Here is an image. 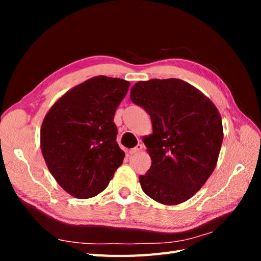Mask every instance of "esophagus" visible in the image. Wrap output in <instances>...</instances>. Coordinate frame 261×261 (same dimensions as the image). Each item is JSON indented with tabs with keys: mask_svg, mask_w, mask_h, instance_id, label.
<instances>
[{
	"mask_svg": "<svg viewBox=\"0 0 261 261\" xmlns=\"http://www.w3.org/2000/svg\"><path fill=\"white\" fill-rule=\"evenodd\" d=\"M141 149H143V145L138 144L136 147H134L133 149L129 150V153H130V154H136V153H138L139 151H141Z\"/></svg>",
	"mask_w": 261,
	"mask_h": 261,
	"instance_id": "34e87169",
	"label": "esophagus"
}]
</instances>
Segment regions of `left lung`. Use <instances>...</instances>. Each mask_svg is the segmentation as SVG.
I'll list each match as a JSON object with an SVG mask.
<instances>
[{
  "label": "left lung",
  "instance_id": "1",
  "mask_svg": "<svg viewBox=\"0 0 261 261\" xmlns=\"http://www.w3.org/2000/svg\"><path fill=\"white\" fill-rule=\"evenodd\" d=\"M130 100L151 117L144 144L151 165L139 183L153 200L174 206L188 200L215 171L223 141L221 115L213 102L177 78L138 82Z\"/></svg>",
  "mask_w": 261,
  "mask_h": 261
}]
</instances>
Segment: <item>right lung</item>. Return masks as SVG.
Returning <instances> with one entry per match:
<instances>
[{"mask_svg":"<svg viewBox=\"0 0 261 261\" xmlns=\"http://www.w3.org/2000/svg\"><path fill=\"white\" fill-rule=\"evenodd\" d=\"M129 85L121 78L94 76L63 94L43 118L40 147L46 167L75 198L103 192L123 163L113 120Z\"/></svg>","mask_w":261,"mask_h":261,"instance_id":"right-lung-1","label":"right lung"}]
</instances>
